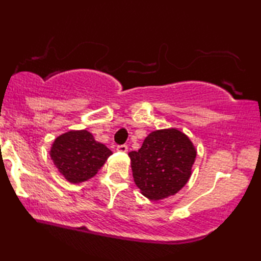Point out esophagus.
<instances>
[{
	"label": "esophagus",
	"instance_id": "esophagus-1",
	"mask_svg": "<svg viewBox=\"0 0 261 261\" xmlns=\"http://www.w3.org/2000/svg\"><path fill=\"white\" fill-rule=\"evenodd\" d=\"M117 151L123 152V153L127 152V145H125V144H123V145H118L117 146Z\"/></svg>",
	"mask_w": 261,
	"mask_h": 261
}]
</instances>
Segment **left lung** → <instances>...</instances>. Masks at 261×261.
Returning a JSON list of instances; mask_svg holds the SVG:
<instances>
[{
  "instance_id": "8db88e82",
  "label": "left lung",
  "mask_w": 261,
  "mask_h": 261,
  "mask_svg": "<svg viewBox=\"0 0 261 261\" xmlns=\"http://www.w3.org/2000/svg\"><path fill=\"white\" fill-rule=\"evenodd\" d=\"M129 156L135 184L144 196L158 201L174 195L188 182L196 148L187 135L171 127L152 131Z\"/></svg>"
}]
</instances>
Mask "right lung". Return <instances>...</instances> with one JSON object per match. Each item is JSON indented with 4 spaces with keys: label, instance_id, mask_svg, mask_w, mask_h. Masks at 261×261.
<instances>
[{
    "label": "right lung",
    "instance_id": "obj_1",
    "mask_svg": "<svg viewBox=\"0 0 261 261\" xmlns=\"http://www.w3.org/2000/svg\"><path fill=\"white\" fill-rule=\"evenodd\" d=\"M113 154L87 130H72L57 137L49 155L58 171L68 182L80 184L96 175Z\"/></svg>",
    "mask_w": 261,
    "mask_h": 261
}]
</instances>
